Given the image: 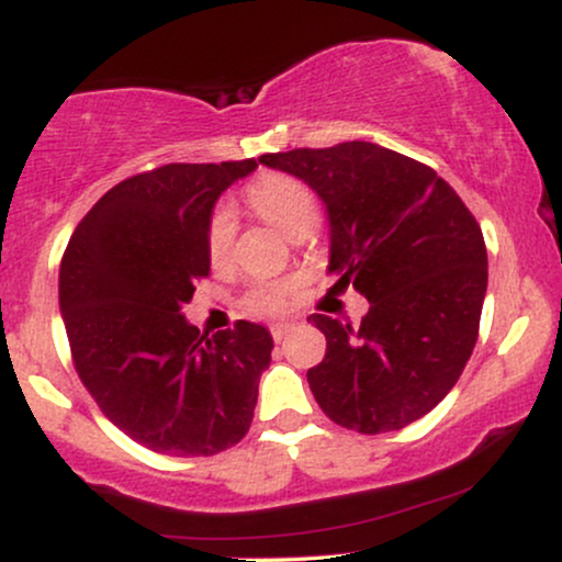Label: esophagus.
Wrapping results in <instances>:
<instances>
[{"label": "esophagus", "mask_w": 562, "mask_h": 562, "mask_svg": "<svg viewBox=\"0 0 562 562\" xmlns=\"http://www.w3.org/2000/svg\"><path fill=\"white\" fill-rule=\"evenodd\" d=\"M290 330H293V325H290V322H277V325H272V338L282 340Z\"/></svg>", "instance_id": "obj_1"}]
</instances>
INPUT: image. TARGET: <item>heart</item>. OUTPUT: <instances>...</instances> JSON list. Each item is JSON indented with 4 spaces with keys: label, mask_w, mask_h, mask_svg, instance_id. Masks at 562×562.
<instances>
[{
    "label": "heart",
    "mask_w": 562,
    "mask_h": 562,
    "mask_svg": "<svg viewBox=\"0 0 562 562\" xmlns=\"http://www.w3.org/2000/svg\"><path fill=\"white\" fill-rule=\"evenodd\" d=\"M248 205L290 240L308 235L319 218L317 198L301 179L285 177V173H267L248 187ZM232 240H235V216L229 209L218 205L211 214L209 229H205V254L214 269H224L229 263ZM295 282H269L259 285L245 295V308L250 314H280L285 312Z\"/></svg>",
    "instance_id": "obj_1"
}]
</instances>
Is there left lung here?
Segmentation results:
<instances>
[{
	"label": "left lung",
	"instance_id": "1",
	"mask_svg": "<svg viewBox=\"0 0 562 562\" xmlns=\"http://www.w3.org/2000/svg\"><path fill=\"white\" fill-rule=\"evenodd\" d=\"M259 164L317 192L330 222L333 290L370 301L362 325L327 314L306 372L333 423L389 434L420 420L454 389L479 338L488 259L468 205L430 166L372 142L269 153Z\"/></svg>",
	"mask_w": 562,
	"mask_h": 562
}]
</instances>
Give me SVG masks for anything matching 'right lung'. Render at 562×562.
Here are the masks:
<instances>
[{"mask_svg": "<svg viewBox=\"0 0 562 562\" xmlns=\"http://www.w3.org/2000/svg\"><path fill=\"white\" fill-rule=\"evenodd\" d=\"M256 160L169 164L108 190L70 235L60 314L76 372L115 428L169 457L235 447L274 340L263 325L200 335L182 308L209 277L218 195Z\"/></svg>", "mask_w": 562, "mask_h": 562, "instance_id": "obj_1", "label": "right lung"}]
</instances>
